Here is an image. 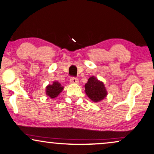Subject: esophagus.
Instances as JSON below:
<instances>
[{"instance_id":"1","label":"esophagus","mask_w":154,"mask_h":154,"mask_svg":"<svg viewBox=\"0 0 154 154\" xmlns=\"http://www.w3.org/2000/svg\"><path fill=\"white\" fill-rule=\"evenodd\" d=\"M78 82H79L78 79L76 78V77H71V78H70V83H72V84H77Z\"/></svg>"}]
</instances>
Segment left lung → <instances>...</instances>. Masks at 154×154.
Returning <instances> with one entry per match:
<instances>
[{
	"label": "left lung",
	"mask_w": 154,
	"mask_h": 154,
	"mask_svg": "<svg viewBox=\"0 0 154 154\" xmlns=\"http://www.w3.org/2000/svg\"><path fill=\"white\" fill-rule=\"evenodd\" d=\"M85 87L87 95L94 102L102 100L107 94L104 84L94 77H89Z\"/></svg>",
	"instance_id": "obj_1"
}]
</instances>
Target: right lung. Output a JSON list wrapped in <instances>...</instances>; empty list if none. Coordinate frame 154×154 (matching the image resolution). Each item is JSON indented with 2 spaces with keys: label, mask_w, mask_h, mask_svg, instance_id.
<instances>
[{
  "label": "right lung",
  "mask_w": 154,
  "mask_h": 154,
  "mask_svg": "<svg viewBox=\"0 0 154 154\" xmlns=\"http://www.w3.org/2000/svg\"><path fill=\"white\" fill-rule=\"evenodd\" d=\"M63 89V87L57 82H54L52 85H49L46 87V94L50 98H54L58 95Z\"/></svg>",
  "instance_id": "right-lung-1"
}]
</instances>
